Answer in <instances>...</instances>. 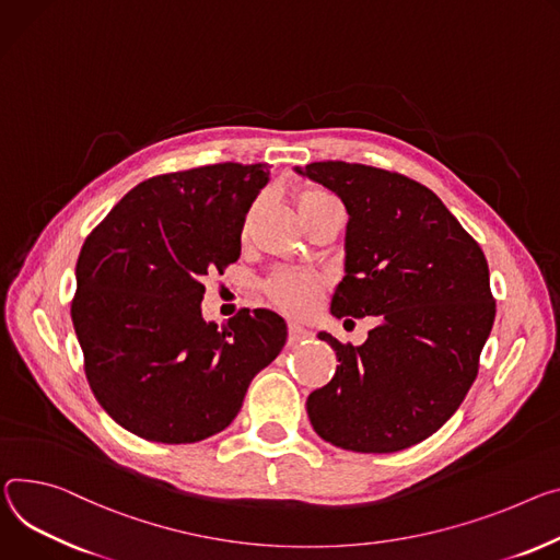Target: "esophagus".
Instances as JSON below:
<instances>
[{"label": "esophagus", "mask_w": 560, "mask_h": 560, "mask_svg": "<svg viewBox=\"0 0 560 560\" xmlns=\"http://www.w3.org/2000/svg\"><path fill=\"white\" fill-rule=\"evenodd\" d=\"M308 337H311V330H308V328H303V326L296 324V322H290V324H288V341H290V343H299V341L308 339Z\"/></svg>", "instance_id": "1"}]
</instances>
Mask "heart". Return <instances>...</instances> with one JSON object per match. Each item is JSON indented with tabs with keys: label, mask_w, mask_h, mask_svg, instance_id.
I'll return each mask as SVG.
<instances>
[{
	"label": "heart",
	"mask_w": 560,
	"mask_h": 560,
	"mask_svg": "<svg viewBox=\"0 0 560 560\" xmlns=\"http://www.w3.org/2000/svg\"><path fill=\"white\" fill-rule=\"evenodd\" d=\"M330 202H337V198L322 189V187H311L306 191H301L296 198V208L301 217H311L313 212L330 206ZM254 212V210H252ZM322 277L313 270H301V268H281L270 279L266 281V294L275 306H279L285 313L292 315H303L308 313L322 290Z\"/></svg>",
	"instance_id": "1"
}]
</instances>
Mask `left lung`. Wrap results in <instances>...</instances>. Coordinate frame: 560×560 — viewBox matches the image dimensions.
I'll return each instance as SVG.
<instances>
[{
	"label": "left lung",
	"instance_id": "obj_1",
	"mask_svg": "<svg viewBox=\"0 0 560 560\" xmlns=\"http://www.w3.org/2000/svg\"><path fill=\"white\" fill-rule=\"evenodd\" d=\"M299 174L335 191L348 212L343 279L330 313L375 317L362 346L319 332L335 377L308 395L313 429L358 453H393L433 435L469 393L495 301L480 245L418 180L324 161Z\"/></svg>",
	"mask_w": 560,
	"mask_h": 560
}]
</instances>
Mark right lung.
Listing matches in <instances>:
<instances>
[{"instance_id":"obj_1","label":"right lung","mask_w":560,"mask_h":560,"mask_svg":"<svg viewBox=\"0 0 560 560\" xmlns=\"http://www.w3.org/2000/svg\"><path fill=\"white\" fill-rule=\"evenodd\" d=\"M270 165L219 163L133 187L84 241L71 319L100 406L149 442L206 440L236 418L249 382L281 352L266 308L217 326L202 277L241 257V230Z\"/></svg>"}]
</instances>
